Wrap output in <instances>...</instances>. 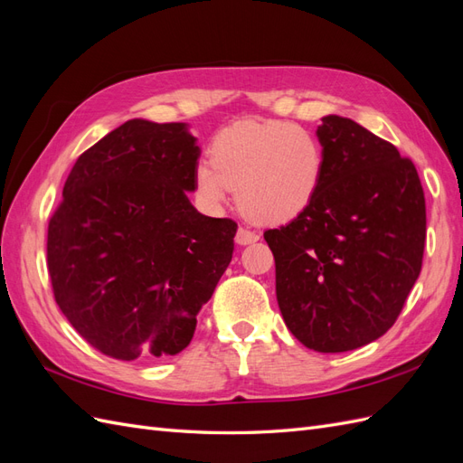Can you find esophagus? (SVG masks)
Here are the masks:
<instances>
[{
    "mask_svg": "<svg viewBox=\"0 0 463 463\" xmlns=\"http://www.w3.org/2000/svg\"><path fill=\"white\" fill-rule=\"evenodd\" d=\"M235 241L240 243V245H250V243L259 241V233L241 226L240 230H237V233H235Z\"/></svg>",
    "mask_w": 463,
    "mask_h": 463,
    "instance_id": "obj_1",
    "label": "esophagus"
}]
</instances>
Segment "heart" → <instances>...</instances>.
<instances>
[{
  "mask_svg": "<svg viewBox=\"0 0 463 463\" xmlns=\"http://www.w3.org/2000/svg\"><path fill=\"white\" fill-rule=\"evenodd\" d=\"M325 174L318 138L286 121H237L210 145V164L194 170V191L220 206L235 189L241 213L253 222L279 223L301 214Z\"/></svg>",
  "mask_w": 463,
  "mask_h": 463,
  "instance_id": "obj_1",
  "label": "heart"
}]
</instances>
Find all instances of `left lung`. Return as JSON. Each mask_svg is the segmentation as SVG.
<instances>
[{
    "label": "left lung",
    "mask_w": 463,
    "mask_h": 463,
    "mask_svg": "<svg viewBox=\"0 0 463 463\" xmlns=\"http://www.w3.org/2000/svg\"><path fill=\"white\" fill-rule=\"evenodd\" d=\"M325 174L313 201L266 230L286 326L309 349L340 354L381 338L421 272L427 213L410 158L359 123L322 118Z\"/></svg>",
    "instance_id": "left-lung-1"
}]
</instances>
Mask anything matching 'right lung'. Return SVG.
Masks as SVG:
<instances>
[{
  "label": "right lung",
  "mask_w": 463,
  "mask_h": 463,
  "mask_svg": "<svg viewBox=\"0 0 463 463\" xmlns=\"http://www.w3.org/2000/svg\"><path fill=\"white\" fill-rule=\"evenodd\" d=\"M199 146L185 123L125 121L77 158L48 223L55 303L98 352L185 349L233 255L237 223L194 210Z\"/></svg>",
  "instance_id": "obj_1"
}]
</instances>
